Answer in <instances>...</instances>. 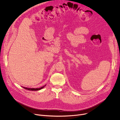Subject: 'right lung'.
<instances>
[{
  "label": "right lung",
  "mask_w": 120,
  "mask_h": 120,
  "mask_svg": "<svg viewBox=\"0 0 120 120\" xmlns=\"http://www.w3.org/2000/svg\"><path fill=\"white\" fill-rule=\"evenodd\" d=\"M24 89H26V90H28L29 91H38V90H41L42 89V88H43L44 87V86H43L41 88H26V87H23Z\"/></svg>",
  "instance_id": "right-lung-1"
}]
</instances>
